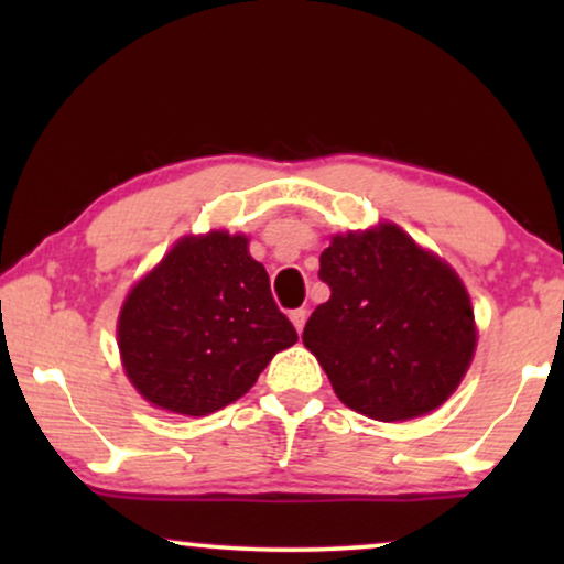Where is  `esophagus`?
Here are the masks:
<instances>
[{"label": "esophagus", "instance_id": "esophagus-1", "mask_svg": "<svg viewBox=\"0 0 564 564\" xmlns=\"http://www.w3.org/2000/svg\"><path fill=\"white\" fill-rule=\"evenodd\" d=\"M290 321H292V326H295L297 334H303L305 321H307V311H305V307H297V311H290Z\"/></svg>", "mask_w": 564, "mask_h": 564}]
</instances>
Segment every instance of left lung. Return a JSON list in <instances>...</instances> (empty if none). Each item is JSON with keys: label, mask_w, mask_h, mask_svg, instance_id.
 Listing matches in <instances>:
<instances>
[{"label": "left lung", "mask_w": 564, "mask_h": 564, "mask_svg": "<svg viewBox=\"0 0 564 564\" xmlns=\"http://www.w3.org/2000/svg\"><path fill=\"white\" fill-rule=\"evenodd\" d=\"M330 297L303 344L334 392L375 421L436 411L473 361L475 313L457 272L392 223L338 234L321 253Z\"/></svg>", "instance_id": "1"}]
</instances>
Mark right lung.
<instances>
[{
    "instance_id": "right-lung-1",
    "label": "right lung",
    "mask_w": 564,
    "mask_h": 564,
    "mask_svg": "<svg viewBox=\"0 0 564 564\" xmlns=\"http://www.w3.org/2000/svg\"><path fill=\"white\" fill-rule=\"evenodd\" d=\"M295 341L249 238L226 230L176 241L128 292L118 318L128 380L151 405L182 415L215 413L246 395Z\"/></svg>"
}]
</instances>
